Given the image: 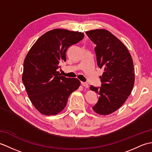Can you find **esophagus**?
<instances>
[{"mask_svg":"<svg viewBox=\"0 0 152 152\" xmlns=\"http://www.w3.org/2000/svg\"><path fill=\"white\" fill-rule=\"evenodd\" d=\"M81 84H82L83 87H85V88H88L89 86H88V83H86V82H81Z\"/></svg>","mask_w":152,"mask_h":152,"instance_id":"34e87169","label":"esophagus"}]
</instances>
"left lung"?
Wrapping results in <instances>:
<instances>
[{
    "label": "left lung",
    "mask_w": 152,
    "mask_h": 152,
    "mask_svg": "<svg viewBox=\"0 0 152 152\" xmlns=\"http://www.w3.org/2000/svg\"><path fill=\"white\" fill-rule=\"evenodd\" d=\"M86 33L96 45L98 66L104 70L100 76L101 86H90L99 95L92 108L100 115H108L120 108L131 94L134 83L133 59L127 48L110 32L95 29Z\"/></svg>",
    "instance_id": "8db88e82"
}]
</instances>
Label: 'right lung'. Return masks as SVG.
Segmentation results:
<instances>
[{
	"instance_id": "1",
	"label": "right lung",
	"mask_w": 152,
	"mask_h": 152,
	"mask_svg": "<svg viewBox=\"0 0 152 152\" xmlns=\"http://www.w3.org/2000/svg\"><path fill=\"white\" fill-rule=\"evenodd\" d=\"M83 33L53 29L41 36L30 49L23 63L22 81L31 102L41 114L56 115L79 88L80 80L61 76L60 63L66 61L70 46L82 40Z\"/></svg>"
}]
</instances>
